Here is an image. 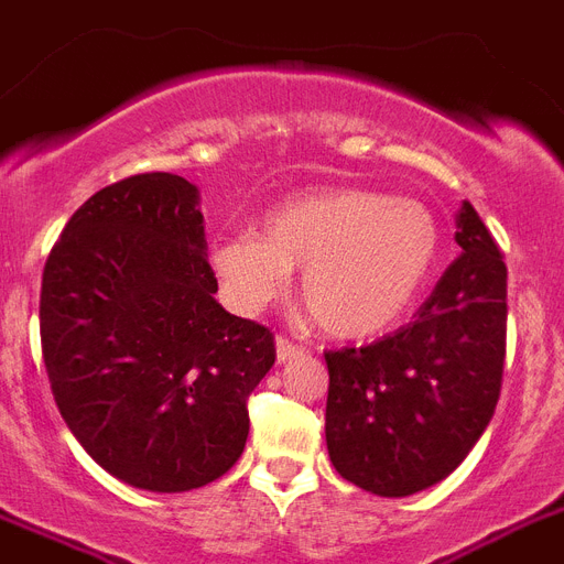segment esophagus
Listing matches in <instances>:
<instances>
[{
  "mask_svg": "<svg viewBox=\"0 0 564 564\" xmlns=\"http://www.w3.org/2000/svg\"><path fill=\"white\" fill-rule=\"evenodd\" d=\"M274 350H278V361H286V359H295L301 354V347L295 341H290L286 336H278L274 338Z\"/></svg>",
  "mask_w": 564,
  "mask_h": 564,
  "instance_id": "obj_1",
  "label": "esophagus"
}]
</instances>
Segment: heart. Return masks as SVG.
I'll return each mask as SVG.
<instances>
[{
  "label": "heart",
  "instance_id": "1",
  "mask_svg": "<svg viewBox=\"0 0 564 564\" xmlns=\"http://www.w3.org/2000/svg\"><path fill=\"white\" fill-rule=\"evenodd\" d=\"M441 258V223L411 196L336 187L269 210L258 235L226 237L210 269L240 313L286 297L292 269L324 333L370 338L411 313Z\"/></svg>",
  "mask_w": 564,
  "mask_h": 564
}]
</instances>
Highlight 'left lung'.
Segmentation results:
<instances>
[{
	"mask_svg": "<svg viewBox=\"0 0 564 564\" xmlns=\"http://www.w3.org/2000/svg\"><path fill=\"white\" fill-rule=\"evenodd\" d=\"M460 258L416 318L368 347L327 350V452L336 473L382 498L441 484L496 414L507 354V267L469 203Z\"/></svg>",
	"mask_w": 564,
	"mask_h": 564,
	"instance_id": "left-lung-1",
	"label": "left lung"
}]
</instances>
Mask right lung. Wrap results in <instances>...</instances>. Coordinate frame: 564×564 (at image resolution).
I'll use <instances>...</instances> for the list:
<instances>
[{"label": "right lung", "instance_id": "add662e5", "mask_svg": "<svg viewBox=\"0 0 564 564\" xmlns=\"http://www.w3.org/2000/svg\"><path fill=\"white\" fill-rule=\"evenodd\" d=\"M214 292L199 191L173 173L89 196L45 260L54 402L91 460L130 487H205L246 448V400L274 365V336Z\"/></svg>", "mask_w": 564, "mask_h": 564}]
</instances>
